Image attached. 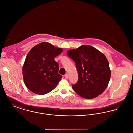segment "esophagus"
I'll use <instances>...</instances> for the list:
<instances>
[{"mask_svg": "<svg viewBox=\"0 0 133 133\" xmlns=\"http://www.w3.org/2000/svg\"><path fill=\"white\" fill-rule=\"evenodd\" d=\"M65 79H68V78H69V76H68V74H66L65 75Z\"/></svg>", "mask_w": 133, "mask_h": 133, "instance_id": "esophagus-1", "label": "esophagus"}]
</instances>
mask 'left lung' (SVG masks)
<instances>
[{
    "mask_svg": "<svg viewBox=\"0 0 133 133\" xmlns=\"http://www.w3.org/2000/svg\"><path fill=\"white\" fill-rule=\"evenodd\" d=\"M67 54L76 63L78 81L72 88L81 97L93 99L107 88L111 70L107 58L100 51L88 45L70 49Z\"/></svg>",
    "mask_w": 133,
    "mask_h": 133,
    "instance_id": "obj_1",
    "label": "left lung"
}]
</instances>
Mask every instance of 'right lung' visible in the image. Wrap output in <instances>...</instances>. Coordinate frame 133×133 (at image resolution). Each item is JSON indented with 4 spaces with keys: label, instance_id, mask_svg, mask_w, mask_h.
Returning <instances> with one entry per match:
<instances>
[{
    "label": "right lung",
    "instance_id": "1",
    "mask_svg": "<svg viewBox=\"0 0 133 133\" xmlns=\"http://www.w3.org/2000/svg\"><path fill=\"white\" fill-rule=\"evenodd\" d=\"M63 51L44 42L34 46L26 57L22 68L26 86L33 93L44 95L55 88L61 80L59 65L54 58Z\"/></svg>",
    "mask_w": 133,
    "mask_h": 133
}]
</instances>
